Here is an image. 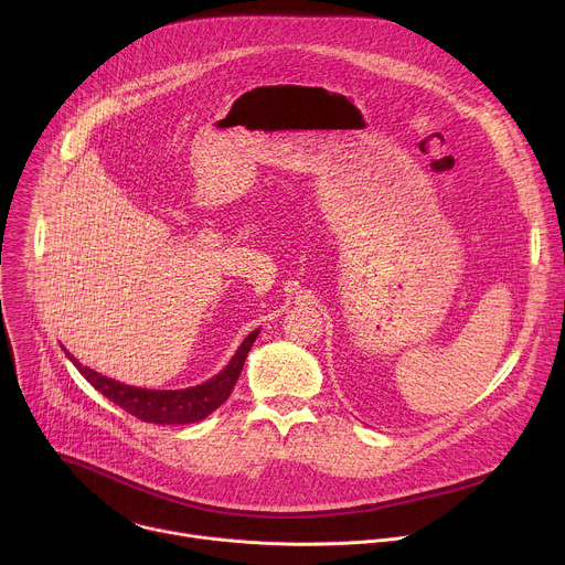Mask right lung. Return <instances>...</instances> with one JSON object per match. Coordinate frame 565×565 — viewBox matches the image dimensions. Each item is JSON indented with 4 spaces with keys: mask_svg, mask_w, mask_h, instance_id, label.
Masks as SVG:
<instances>
[{
    "mask_svg": "<svg viewBox=\"0 0 565 565\" xmlns=\"http://www.w3.org/2000/svg\"><path fill=\"white\" fill-rule=\"evenodd\" d=\"M259 335V329L253 331L244 342H241L238 351L230 360V364L214 377H210L203 384L179 388V391H156V388H140L129 386L118 380H111L89 366L79 364L71 353L66 358L73 362V366L85 375V380L98 388L105 397H109L114 405L125 409L127 414L136 416L142 423L153 425H190L207 418L214 409H218L223 402L230 397L241 369ZM66 351V349H64Z\"/></svg>",
    "mask_w": 565,
    "mask_h": 565,
    "instance_id": "1",
    "label": "right lung"
}]
</instances>
